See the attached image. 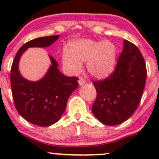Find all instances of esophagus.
<instances>
[{
  "label": "esophagus",
  "instance_id": "34e87169",
  "mask_svg": "<svg viewBox=\"0 0 159 159\" xmlns=\"http://www.w3.org/2000/svg\"><path fill=\"white\" fill-rule=\"evenodd\" d=\"M78 84H79V85H84L85 84V80L82 77H79V78H78Z\"/></svg>",
  "mask_w": 159,
  "mask_h": 159
}]
</instances>
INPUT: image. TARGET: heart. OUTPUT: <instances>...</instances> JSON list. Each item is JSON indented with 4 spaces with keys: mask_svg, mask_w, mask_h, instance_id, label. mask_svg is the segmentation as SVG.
<instances>
[{
    "mask_svg": "<svg viewBox=\"0 0 159 159\" xmlns=\"http://www.w3.org/2000/svg\"><path fill=\"white\" fill-rule=\"evenodd\" d=\"M117 49L110 41L81 39L69 44V50L62 54V62L69 72L76 74L81 70V62L93 77L103 78L114 71Z\"/></svg>",
    "mask_w": 159,
    "mask_h": 159,
    "instance_id": "obj_1",
    "label": "heart"
}]
</instances>
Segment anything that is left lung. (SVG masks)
<instances>
[{
    "mask_svg": "<svg viewBox=\"0 0 159 159\" xmlns=\"http://www.w3.org/2000/svg\"><path fill=\"white\" fill-rule=\"evenodd\" d=\"M123 45L114 72L108 78L93 81L97 93L93 114L107 125L123 123L134 114L147 79V67L141 52L128 40H123Z\"/></svg>",
    "mask_w": 159,
    "mask_h": 159,
    "instance_id": "obj_1",
    "label": "left lung"
}]
</instances>
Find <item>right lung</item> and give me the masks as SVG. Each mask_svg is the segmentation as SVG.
<instances>
[{
  "label": "right lung",
  "mask_w": 159,
  "mask_h": 159,
  "mask_svg": "<svg viewBox=\"0 0 159 159\" xmlns=\"http://www.w3.org/2000/svg\"><path fill=\"white\" fill-rule=\"evenodd\" d=\"M58 38L59 35H54L27 42L16 53L11 66L10 84L16 110L24 119L39 126H49L60 120L69 96L78 87V78L61 73L58 63L49 55L52 65L45 77L39 81H29L20 75L19 61L28 48L48 47Z\"/></svg>",
  "instance_id": "1"
}]
</instances>
